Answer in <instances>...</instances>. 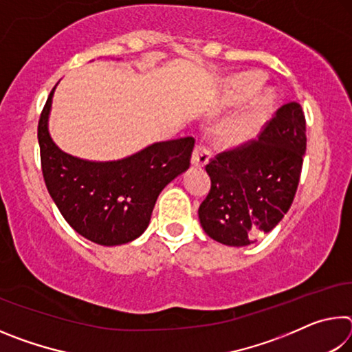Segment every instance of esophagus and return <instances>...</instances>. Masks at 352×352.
<instances>
[{
  "label": "esophagus",
  "mask_w": 352,
  "mask_h": 352,
  "mask_svg": "<svg viewBox=\"0 0 352 352\" xmlns=\"http://www.w3.org/2000/svg\"><path fill=\"white\" fill-rule=\"evenodd\" d=\"M211 158V152L208 151L205 146L195 144L192 152V164L195 166H205Z\"/></svg>",
  "instance_id": "1"
}]
</instances>
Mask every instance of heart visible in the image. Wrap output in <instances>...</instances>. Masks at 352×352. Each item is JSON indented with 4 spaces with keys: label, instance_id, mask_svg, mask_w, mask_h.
I'll return each instance as SVG.
<instances>
[{
    "label": "heart",
    "instance_id": "1",
    "mask_svg": "<svg viewBox=\"0 0 352 352\" xmlns=\"http://www.w3.org/2000/svg\"><path fill=\"white\" fill-rule=\"evenodd\" d=\"M262 83H264V77L258 73L234 76L226 83L222 96V105L231 107L245 102L254 93L259 91ZM273 105H275L273 91L267 90L261 93L245 111H242L239 116L225 124L223 129L220 130V140L226 144H241V142L252 140L253 136L258 135L261 127L269 119Z\"/></svg>",
    "mask_w": 352,
    "mask_h": 352
}]
</instances>
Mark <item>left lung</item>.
I'll use <instances>...</instances> for the list:
<instances>
[{
  "label": "left lung",
  "instance_id": "1",
  "mask_svg": "<svg viewBox=\"0 0 352 352\" xmlns=\"http://www.w3.org/2000/svg\"><path fill=\"white\" fill-rule=\"evenodd\" d=\"M305 152V113L289 102L273 113L258 138L211 158V189L199 208L205 233L225 245L245 247L275 228L294 201Z\"/></svg>",
  "mask_w": 352,
  "mask_h": 352
}]
</instances>
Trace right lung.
<instances>
[{
    "label": "right lung",
    "instance_id": "add662e5",
    "mask_svg": "<svg viewBox=\"0 0 352 352\" xmlns=\"http://www.w3.org/2000/svg\"><path fill=\"white\" fill-rule=\"evenodd\" d=\"M54 88L38 121L41 172L52 200L88 241L111 247L136 239L147 228L163 188L189 168L195 140L155 142L119 162H83L62 152L47 133Z\"/></svg>",
    "mask_w": 352,
    "mask_h": 352
}]
</instances>
